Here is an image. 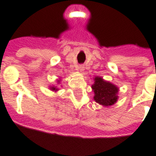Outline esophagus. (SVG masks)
Masks as SVG:
<instances>
[{"mask_svg":"<svg viewBox=\"0 0 156 156\" xmlns=\"http://www.w3.org/2000/svg\"><path fill=\"white\" fill-rule=\"evenodd\" d=\"M78 70L79 72L83 71V70H84V67H83V66H78Z\"/></svg>","mask_w":156,"mask_h":156,"instance_id":"1","label":"esophagus"}]
</instances>
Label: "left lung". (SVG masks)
Returning <instances> with one entry per match:
<instances>
[{
    "label": "left lung",
    "instance_id": "8db88e82",
    "mask_svg": "<svg viewBox=\"0 0 156 156\" xmlns=\"http://www.w3.org/2000/svg\"><path fill=\"white\" fill-rule=\"evenodd\" d=\"M92 90L94 94V99L102 106L109 107L118 101L119 88L114 83L105 80L102 77L95 76Z\"/></svg>",
    "mask_w": 156,
    "mask_h": 156
}]
</instances>
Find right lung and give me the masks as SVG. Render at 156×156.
Listing matches in <instances>:
<instances>
[{
	"instance_id": "right-lung-1",
	"label": "right lung",
	"mask_w": 156,
	"mask_h": 156,
	"mask_svg": "<svg viewBox=\"0 0 156 156\" xmlns=\"http://www.w3.org/2000/svg\"><path fill=\"white\" fill-rule=\"evenodd\" d=\"M61 81H62L61 78H59V79H58V80H57V83H58V85L60 84ZM49 89L53 92H57L59 90V88H58V86H56V85H51V86H50V87H49Z\"/></svg>"
}]
</instances>
